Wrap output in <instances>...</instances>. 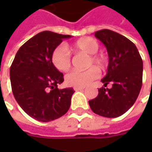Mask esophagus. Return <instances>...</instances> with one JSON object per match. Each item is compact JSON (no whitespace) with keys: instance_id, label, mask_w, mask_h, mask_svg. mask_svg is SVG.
I'll use <instances>...</instances> for the list:
<instances>
[{"instance_id":"1","label":"esophagus","mask_w":152,"mask_h":152,"mask_svg":"<svg viewBox=\"0 0 152 152\" xmlns=\"http://www.w3.org/2000/svg\"><path fill=\"white\" fill-rule=\"evenodd\" d=\"M74 90L77 91H83V87H74Z\"/></svg>"}]
</instances>
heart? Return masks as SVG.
<instances>
[{
	"label": "heart",
	"mask_w": 152,
	"mask_h": 152,
	"mask_svg": "<svg viewBox=\"0 0 152 152\" xmlns=\"http://www.w3.org/2000/svg\"><path fill=\"white\" fill-rule=\"evenodd\" d=\"M69 50L74 53H83L88 55L87 66L95 65L102 69L106 65V60L101 55L97 54L99 44L97 39L91 37H84L77 39L69 46ZM51 61L54 68L60 71H68L71 66V57L69 52L63 46H57L52 53ZM99 76V70L94 68H89L83 71L74 70L65 76V82L68 85L72 87H84L90 84L92 81Z\"/></svg>",
	"instance_id": "obj_1"
}]
</instances>
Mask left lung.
Segmentation results:
<instances>
[{"instance_id":"left-lung-1","label":"left lung","mask_w":152,"mask_h":152,"mask_svg":"<svg viewBox=\"0 0 152 152\" xmlns=\"http://www.w3.org/2000/svg\"><path fill=\"white\" fill-rule=\"evenodd\" d=\"M107 49V74L101 80L106 86L99 89L98 96L89 101L93 113L107 118L125 113L136 102L142 83V60L136 45L126 37L111 30L95 32Z\"/></svg>"}]
</instances>
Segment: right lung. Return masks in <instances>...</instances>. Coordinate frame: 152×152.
<instances>
[{"mask_svg": "<svg viewBox=\"0 0 152 152\" xmlns=\"http://www.w3.org/2000/svg\"><path fill=\"white\" fill-rule=\"evenodd\" d=\"M49 31L38 33L19 48L10 75L12 92L21 108L31 118L47 122L64 115L71 104L73 88L58 89L63 74L51 61L53 51L64 39Z\"/></svg>", "mask_w": 152, "mask_h": 152, "instance_id": "right-lung-1", "label": "right lung"}]
</instances>
